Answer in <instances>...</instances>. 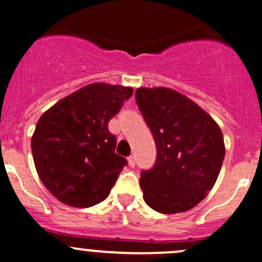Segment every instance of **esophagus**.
<instances>
[{"label":"esophagus","instance_id":"1","mask_svg":"<svg viewBox=\"0 0 262 262\" xmlns=\"http://www.w3.org/2000/svg\"><path fill=\"white\" fill-rule=\"evenodd\" d=\"M128 164H129V166H130V167L136 166V157H134V156H129L128 157Z\"/></svg>","mask_w":262,"mask_h":262}]
</instances>
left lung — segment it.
<instances>
[{"instance_id":"1","label":"left lung","mask_w":262,"mask_h":262,"mask_svg":"<svg viewBox=\"0 0 262 262\" xmlns=\"http://www.w3.org/2000/svg\"><path fill=\"white\" fill-rule=\"evenodd\" d=\"M136 101L157 149L154 167L141 172L144 202L161 214L188 211L219 177L225 156L222 130L197 103L170 88L141 87Z\"/></svg>"}]
</instances>
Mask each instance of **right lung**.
I'll use <instances>...</instances> for the list:
<instances>
[{
    "mask_svg": "<svg viewBox=\"0 0 262 262\" xmlns=\"http://www.w3.org/2000/svg\"><path fill=\"white\" fill-rule=\"evenodd\" d=\"M133 88L92 83L63 97L39 118L32 154L39 179L65 205L91 207L110 193L126 160L115 154L108 121Z\"/></svg>",
    "mask_w": 262,
    "mask_h": 262,
    "instance_id": "right-lung-1",
    "label": "right lung"
}]
</instances>
